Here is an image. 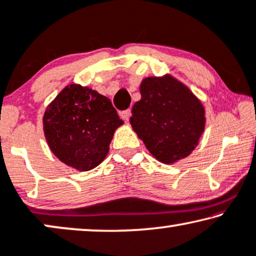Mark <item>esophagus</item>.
Here are the masks:
<instances>
[{
	"label": "esophagus",
	"mask_w": 256,
	"mask_h": 256,
	"mask_svg": "<svg viewBox=\"0 0 256 256\" xmlns=\"http://www.w3.org/2000/svg\"><path fill=\"white\" fill-rule=\"evenodd\" d=\"M130 116H131V110L128 108V110H124L120 112V117L124 119L125 122H128V119H130Z\"/></svg>",
	"instance_id": "34e87169"
}]
</instances>
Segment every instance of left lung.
<instances>
[{"label": "left lung", "instance_id": "obj_1", "mask_svg": "<svg viewBox=\"0 0 256 256\" xmlns=\"http://www.w3.org/2000/svg\"><path fill=\"white\" fill-rule=\"evenodd\" d=\"M130 122L156 159L172 164L196 148L205 130V108L186 85L170 74L148 77Z\"/></svg>", "mask_w": 256, "mask_h": 256}]
</instances>
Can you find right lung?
I'll return each mask as SVG.
<instances>
[{"mask_svg": "<svg viewBox=\"0 0 256 256\" xmlns=\"http://www.w3.org/2000/svg\"><path fill=\"white\" fill-rule=\"evenodd\" d=\"M122 124L108 97L77 84L64 88L43 117L50 150L78 171L92 170L103 162L116 128Z\"/></svg>", "mask_w": 256, "mask_h": 256, "instance_id": "obj_1", "label": "right lung"}]
</instances>
